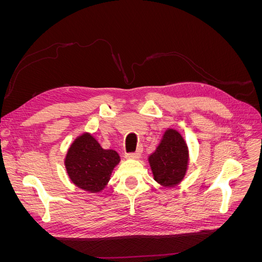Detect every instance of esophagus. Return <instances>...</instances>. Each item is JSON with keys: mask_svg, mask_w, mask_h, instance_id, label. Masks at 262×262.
I'll return each mask as SVG.
<instances>
[{"mask_svg": "<svg viewBox=\"0 0 262 262\" xmlns=\"http://www.w3.org/2000/svg\"><path fill=\"white\" fill-rule=\"evenodd\" d=\"M141 156V149L137 150V152H133V153H128L125 155L126 158H132V160H138Z\"/></svg>", "mask_w": 262, "mask_h": 262, "instance_id": "esophagus-1", "label": "esophagus"}]
</instances>
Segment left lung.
<instances>
[{"instance_id": "1", "label": "left lung", "mask_w": 262, "mask_h": 262, "mask_svg": "<svg viewBox=\"0 0 262 262\" xmlns=\"http://www.w3.org/2000/svg\"><path fill=\"white\" fill-rule=\"evenodd\" d=\"M148 162L158 184L171 187L180 182L188 165V147L181 134L172 129L166 131Z\"/></svg>"}]
</instances>
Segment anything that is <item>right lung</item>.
Segmentation results:
<instances>
[{
  "mask_svg": "<svg viewBox=\"0 0 262 262\" xmlns=\"http://www.w3.org/2000/svg\"><path fill=\"white\" fill-rule=\"evenodd\" d=\"M120 157L114 149H104L91 134L77 138L69 148L66 168L74 185L90 192H99L110 179Z\"/></svg>",
  "mask_w": 262,
  "mask_h": 262,
  "instance_id": "right-lung-1",
  "label": "right lung"
}]
</instances>
